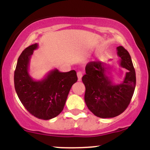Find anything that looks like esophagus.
I'll list each match as a JSON object with an SVG mask.
<instances>
[{"label":"esophagus","mask_w":150,"mask_h":150,"mask_svg":"<svg viewBox=\"0 0 150 150\" xmlns=\"http://www.w3.org/2000/svg\"><path fill=\"white\" fill-rule=\"evenodd\" d=\"M77 77H78V80L80 81L81 78H82V72H80V71L77 72Z\"/></svg>","instance_id":"1"}]
</instances>
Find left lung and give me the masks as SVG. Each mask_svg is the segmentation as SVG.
I'll list each match as a JSON object with an SVG mask.
<instances>
[{
  "label": "left lung",
  "mask_w": 150,
  "mask_h": 150,
  "mask_svg": "<svg viewBox=\"0 0 150 150\" xmlns=\"http://www.w3.org/2000/svg\"><path fill=\"white\" fill-rule=\"evenodd\" d=\"M119 64L128 70L123 82L114 84L108 75L109 66L100 61L89 62L82 80L85 86L86 105L96 116L113 118L126 109L135 88L136 76L131 57L122 46L117 47Z\"/></svg>",
  "instance_id": "left-lung-1"
}]
</instances>
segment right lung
Masks as SVG:
<instances>
[{
    "instance_id": "obj_1",
    "label": "right lung",
    "mask_w": 150,
    "mask_h": 150,
    "mask_svg": "<svg viewBox=\"0 0 150 150\" xmlns=\"http://www.w3.org/2000/svg\"><path fill=\"white\" fill-rule=\"evenodd\" d=\"M38 44L24 50L19 57L14 74L15 89L25 108L39 119L49 120L59 115L74 83L75 70L62 73L51 70L42 80H34L29 73L30 58Z\"/></svg>"
}]
</instances>
